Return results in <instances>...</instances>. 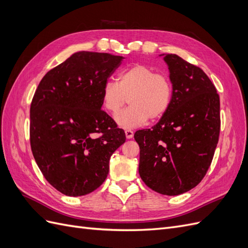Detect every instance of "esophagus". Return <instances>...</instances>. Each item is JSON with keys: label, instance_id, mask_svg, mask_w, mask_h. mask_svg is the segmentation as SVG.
<instances>
[{"label": "esophagus", "instance_id": "obj_1", "mask_svg": "<svg viewBox=\"0 0 248 248\" xmlns=\"http://www.w3.org/2000/svg\"><path fill=\"white\" fill-rule=\"evenodd\" d=\"M125 136H126V138L127 139H132L133 138V131L132 130H130V129H126L125 130Z\"/></svg>", "mask_w": 248, "mask_h": 248}]
</instances>
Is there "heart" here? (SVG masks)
Segmentation results:
<instances>
[{"label":"heart","instance_id":"obj_1","mask_svg":"<svg viewBox=\"0 0 248 248\" xmlns=\"http://www.w3.org/2000/svg\"><path fill=\"white\" fill-rule=\"evenodd\" d=\"M128 98L130 107L116 117L122 128H134L158 120L167 114L172 100L171 81L151 66L136 64L119 74L117 82L108 80L101 91V102L109 114L116 116Z\"/></svg>","mask_w":248,"mask_h":248}]
</instances>
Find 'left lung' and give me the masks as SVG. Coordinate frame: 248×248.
Returning <instances> with one entry per match:
<instances>
[{
	"label": "left lung",
	"instance_id": "1",
	"mask_svg": "<svg viewBox=\"0 0 248 248\" xmlns=\"http://www.w3.org/2000/svg\"><path fill=\"white\" fill-rule=\"evenodd\" d=\"M170 71L172 100L152 129L134 133L139 172L152 190L178 196L196 187L211 164L220 130L219 96L199 67L162 54Z\"/></svg>",
	"mask_w": 248,
	"mask_h": 248
}]
</instances>
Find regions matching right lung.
Instances as JSON below:
<instances>
[{
  "instance_id": "add662e5",
  "label": "right lung",
  "mask_w": 248,
  "mask_h": 248,
  "mask_svg": "<svg viewBox=\"0 0 248 248\" xmlns=\"http://www.w3.org/2000/svg\"><path fill=\"white\" fill-rule=\"evenodd\" d=\"M123 59L74 52L36 90L30 109L33 156L47 182L65 196L98 188L108 177L110 156L125 142L124 130L101 109L102 88Z\"/></svg>"
}]
</instances>
